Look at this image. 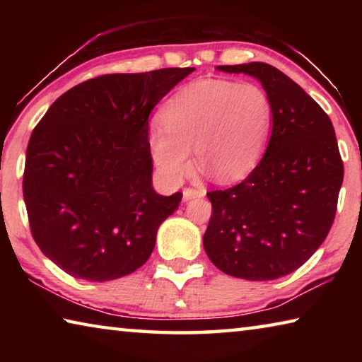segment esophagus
Listing matches in <instances>:
<instances>
[{
  "mask_svg": "<svg viewBox=\"0 0 362 362\" xmlns=\"http://www.w3.org/2000/svg\"><path fill=\"white\" fill-rule=\"evenodd\" d=\"M206 194L204 188H185L183 189V201H189L193 198H201Z\"/></svg>",
  "mask_w": 362,
  "mask_h": 362,
  "instance_id": "1",
  "label": "esophagus"
}]
</instances>
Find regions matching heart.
I'll return each mask as SVG.
<instances>
[{
    "label": "heart",
    "instance_id": "obj_1",
    "mask_svg": "<svg viewBox=\"0 0 362 362\" xmlns=\"http://www.w3.org/2000/svg\"><path fill=\"white\" fill-rule=\"evenodd\" d=\"M164 126L148 134L153 161L179 180L196 161L217 182L243 179L267 150L273 103L262 86L199 79L175 93L163 108Z\"/></svg>",
    "mask_w": 362,
    "mask_h": 362
}]
</instances>
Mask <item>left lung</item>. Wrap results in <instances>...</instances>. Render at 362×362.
Wrapping results in <instances>:
<instances>
[{
    "label": "left lung",
    "instance_id": "1",
    "mask_svg": "<svg viewBox=\"0 0 362 362\" xmlns=\"http://www.w3.org/2000/svg\"><path fill=\"white\" fill-rule=\"evenodd\" d=\"M262 83L273 103L265 155L238 185L207 193L212 216L203 244L218 269L269 281L296 272L326 240L343 182L332 121L273 65H218Z\"/></svg>",
    "mask_w": 362,
    "mask_h": 362
}]
</instances>
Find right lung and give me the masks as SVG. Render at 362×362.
I'll list each match as a JSON object with an SVG mask.
<instances>
[{
	"mask_svg": "<svg viewBox=\"0 0 362 362\" xmlns=\"http://www.w3.org/2000/svg\"><path fill=\"white\" fill-rule=\"evenodd\" d=\"M194 69L113 73L52 103L30 137L23 170L30 230L70 276L112 281L148 260L182 193L151 187L148 116Z\"/></svg>",
	"mask_w": 362,
	"mask_h": 362,
	"instance_id": "obj_1",
	"label": "right lung"
}]
</instances>
